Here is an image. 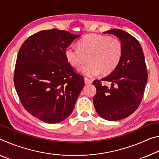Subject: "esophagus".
Listing matches in <instances>:
<instances>
[{
	"label": "esophagus",
	"mask_w": 159,
	"mask_h": 159,
	"mask_svg": "<svg viewBox=\"0 0 159 159\" xmlns=\"http://www.w3.org/2000/svg\"><path fill=\"white\" fill-rule=\"evenodd\" d=\"M84 81H85V84H92V80L89 79H88V78H84Z\"/></svg>",
	"instance_id": "obj_1"
}]
</instances>
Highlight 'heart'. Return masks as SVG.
Instances as JSON below:
<instances>
[{
    "label": "heart",
    "mask_w": 159,
    "mask_h": 159,
    "mask_svg": "<svg viewBox=\"0 0 159 159\" xmlns=\"http://www.w3.org/2000/svg\"><path fill=\"white\" fill-rule=\"evenodd\" d=\"M123 54V46L120 39L97 34L85 36L79 42V47L69 46L65 55L72 67L78 68L86 61L89 64L79 70L80 74L89 77L100 72L108 75L119 65Z\"/></svg>",
    "instance_id": "heart-1"
}]
</instances>
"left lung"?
<instances>
[{
	"label": "left lung",
	"mask_w": 159,
	"mask_h": 159,
	"mask_svg": "<svg viewBox=\"0 0 159 159\" xmlns=\"http://www.w3.org/2000/svg\"><path fill=\"white\" fill-rule=\"evenodd\" d=\"M103 33L114 34L120 39L123 54L111 74L93 81L97 89L93 104L103 119L117 121L132 115L140 105L147 82V69L142 47L134 37L119 29Z\"/></svg>",
	"instance_id": "8db88e82"
}]
</instances>
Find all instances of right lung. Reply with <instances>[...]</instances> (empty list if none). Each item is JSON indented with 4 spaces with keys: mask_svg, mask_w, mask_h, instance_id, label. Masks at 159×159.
<instances>
[{
    "mask_svg": "<svg viewBox=\"0 0 159 159\" xmlns=\"http://www.w3.org/2000/svg\"><path fill=\"white\" fill-rule=\"evenodd\" d=\"M80 35L65 30H42L29 37L17 57L14 85L22 106L47 123L69 117L84 87V76L74 71L65 55Z\"/></svg>",
    "mask_w": 159,
    "mask_h": 159,
    "instance_id": "add662e5",
    "label": "right lung"
}]
</instances>
